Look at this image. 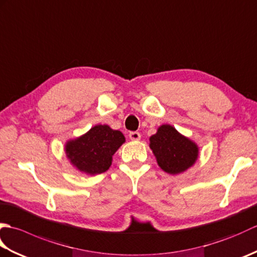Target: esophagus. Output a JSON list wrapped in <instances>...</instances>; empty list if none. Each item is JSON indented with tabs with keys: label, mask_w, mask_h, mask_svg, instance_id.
Returning a JSON list of instances; mask_svg holds the SVG:
<instances>
[{
	"label": "esophagus",
	"mask_w": 257,
	"mask_h": 257,
	"mask_svg": "<svg viewBox=\"0 0 257 257\" xmlns=\"http://www.w3.org/2000/svg\"><path fill=\"white\" fill-rule=\"evenodd\" d=\"M140 137H141V136H140V134L138 132L129 133V138L132 139V140H139Z\"/></svg>",
	"instance_id": "obj_1"
}]
</instances>
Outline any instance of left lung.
<instances>
[{
    "label": "left lung",
    "mask_w": 257,
    "mask_h": 257,
    "mask_svg": "<svg viewBox=\"0 0 257 257\" xmlns=\"http://www.w3.org/2000/svg\"><path fill=\"white\" fill-rule=\"evenodd\" d=\"M150 148L163 171L178 174L193 166L198 159V146L179 134L170 124H162L150 137Z\"/></svg>",
    "instance_id": "1"
}]
</instances>
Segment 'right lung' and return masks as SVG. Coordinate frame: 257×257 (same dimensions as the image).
Listing matches in <instances>:
<instances>
[{
    "instance_id": "add662e5",
    "label": "right lung",
    "mask_w": 257,
    "mask_h": 257,
    "mask_svg": "<svg viewBox=\"0 0 257 257\" xmlns=\"http://www.w3.org/2000/svg\"><path fill=\"white\" fill-rule=\"evenodd\" d=\"M124 143L123 135L107 124H97L81 137L66 144L70 162L87 174H100L111 166L112 156Z\"/></svg>"
}]
</instances>
